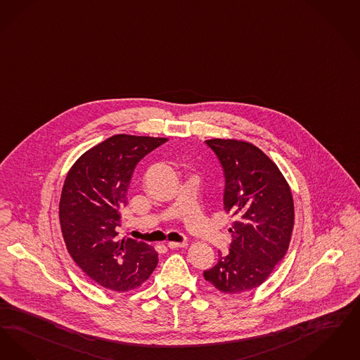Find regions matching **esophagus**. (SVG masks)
<instances>
[{"label": "esophagus", "instance_id": "34e87169", "mask_svg": "<svg viewBox=\"0 0 360 360\" xmlns=\"http://www.w3.org/2000/svg\"><path fill=\"white\" fill-rule=\"evenodd\" d=\"M187 242H168L169 249H180V248H187Z\"/></svg>", "mask_w": 360, "mask_h": 360}]
</instances>
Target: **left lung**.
I'll use <instances>...</instances> for the list:
<instances>
[{"instance_id": "1", "label": "left lung", "mask_w": 360, "mask_h": 360, "mask_svg": "<svg viewBox=\"0 0 360 360\" xmlns=\"http://www.w3.org/2000/svg\"><path fill=\"white\" fill-rule=\"evenodd\" d=\"M226 174L224 208L235 217L230 252L203 273L226 295L249 292L269 278L289 249L295 227L293 195L277 164L248 141L211 139Z\"/></svg>"}]
</instances>
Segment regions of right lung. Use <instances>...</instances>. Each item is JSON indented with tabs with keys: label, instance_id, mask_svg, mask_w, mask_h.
I'll return each mask as SVG.
<instances>
[{
	"label": "right lung",
	"instance_id": "obj_1",
	"mask_svg": "<svg viewBox=\"0 0 360 360\" xmlns=\"http://www.w3.org/2000/svg\"><path fill=\"white\" fill-rule=\"evenodd\" d=\"M168 139L115 134L84 152L63 184L59 220L74 262L98 285L114 292L140 288L158 264L150 245L118 239L133 171L142 157Z\"/></svg>",
	"mask_w": 360,
	"mask_h": 360
}]
</instances>
